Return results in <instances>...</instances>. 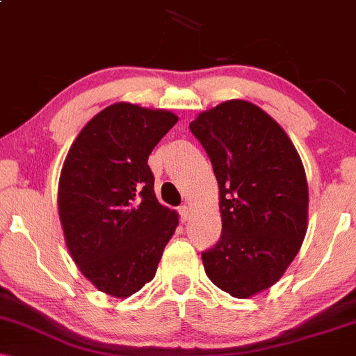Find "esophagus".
<instances>
[{
	"instance_id": "34e87169",
	"label": "esophagus",
	"mask_w": 356,
	"mask_h": 356,
	"mask_svg": "<svg viewBox=\"0 0 356 356\" xmlns=\"http://www.w3.org/2000/svg\"><path fill=\"white\" fill-rule=\"evenodd\" d=\"M179 214H181L182 222H187V220H189L191 216H192L191 206H181V207H179Z\"/></svg>"
}]
</instances>
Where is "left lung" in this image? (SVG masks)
<instances>
[{"instance_id": "obj_1", "label": "left lung", "mask_w": 356, "mask_h": 356, "mask_svg": "<svg viewBox=\"0 0 356 356\" xmlns=\"http://www.w3.org/2000/svg\"><path fill=\"white\" fill-rule=\"evenodd\" d=\"M211 159L219 186L222 232L202 252L209 280L234 298H249L284 275L308 227L303 162L264 110L229 100L189 124Z\"/></svg>"}]
</instances>
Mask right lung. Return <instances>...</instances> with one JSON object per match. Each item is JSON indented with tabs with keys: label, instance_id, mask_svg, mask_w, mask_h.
<instances>
[{
	"label": "right lung",
	"instance_id": "1",
	"mask_svg": "<svg viewBox=\"0 0 356 356\" xmlns=\"http://www.w3.org/2000/svg\"><path fill=\"white\" fill-rule=\"evenodd\" d=\"M177 124L167 110L113 104L75 138L58 184V212L75 264L100 291L137 293L155 276L179 219L159 204L149 155Z\"/></svg>",
	"mask_w": 356,
	"mask_h": 356
}]
</instances>
